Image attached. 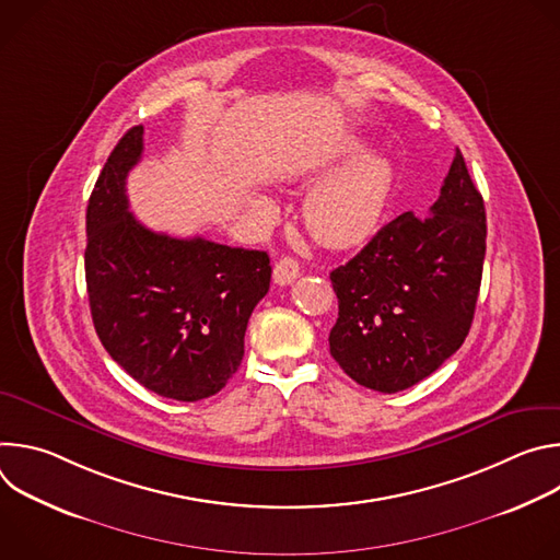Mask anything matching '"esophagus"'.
<instances>
[{
    "label": "esophagus",
    "instance_id": "34e87169",
    "mask_svg": "<svg viewBox=\"0 0 560 560\" xmlns=\"http://www.w3.org/2000/svg\"><path fill=\"white\" fill-rule=\"evenodd\" d=\"M301 268H299V261L292 259V257H283L275 264V270H272V279L277 285H288L292 283L296 277H299Z\"/></svg>",
    "mask_w": 560,
    "mask_h": 560
}]
</instances>
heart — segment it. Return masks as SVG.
<instances>
[{"label":"heart","mask_w":560,"mask_h":560,"mask_svg":"<svg viewBox=\"0 0 560 560\" xmlns=\"http://www.w3.org/2000/svg\"><path fill=\"white\" fill-rule=\"evenodd\" d=\"M361 150L357 141L335 150L312 173V179L337 168ZM392 188V166L383 154L368 152L330 179L314 186L303 199V221L318 242L332 248H348L370 236L383 214ZM250 208L259 217H270L275 203L255 197Z\"/></svg>","instance_id":"b5f03b06"}]
</instances>
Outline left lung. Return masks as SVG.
<instances>
[{
	"mask_svg": "<svg viewBox=\"0 0 560 560\" xmlns=\"http://www.w3.org/2000/svg\"><path fill=\"white\" fill-rule=\"evenodd\" d=\"M486 206L456 148L428 217L404 212L330 272L339 318L330 354L359 385L394 394L465 341L483 277Z\"/></svg>",
	"mask_w": 560,
	"mask_h": 560,
	"instance_id": "obj_1",
	"label": "left lung"
}]
</instances>
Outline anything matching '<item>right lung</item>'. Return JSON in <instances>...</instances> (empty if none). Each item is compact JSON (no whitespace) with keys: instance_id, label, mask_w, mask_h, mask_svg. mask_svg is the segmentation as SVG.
I'll use <instances>...</instances> for the list:
<instances>
[{"instance_id":"right-lung-1","label":"right lung","mask_w":560,"mask_h":560,"mask_svg":"<svg viewBox=\"0 0 560 560\" xmlns=\"http://www.w3.org/2000/svg\"><path fill=\"white\" fill-rule=\"evenodd\" d=\"M143 152L130 128L93 188L86 210V285L106 352L145 389L201 401L244 359L255 305L270 288V257L201 236L152 232L128 210L126 177Z\"/></svg>"}]
</instances>
